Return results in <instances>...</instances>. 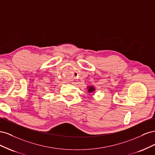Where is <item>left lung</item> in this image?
I'll use <instances>...</instances> for the list:
<instances>
[{
    "label": "left lung",
    "mask_w": 155,
    "mask_h": 155,
    "mask_svg": "<svg viewBox=\"0 0 155 155\" xmlns=\"http://www.w3.org/2000/svg\"><path fill=\"white\" fill-rule=\"evenodd\" d=\"M94 91H95V88L92 87V86H90V87H88V92L89 93H91Z\"/></svg>",
    "instance_id": "left-lung-1"
}]
</instances>
